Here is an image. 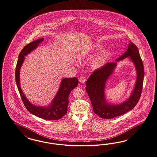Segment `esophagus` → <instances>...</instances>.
<instances>
[{
  "instance_id": "esophagus-1",
  "label": "esophagus",
  "mask_w": 157,
  "mask_h": 157,
  "mask_svg": "<svg viewBox=\"0 0 157 157\" xmlns=\"http://www.w3.org/2000/svg\"><path fill=\"white\" fill-rule=\"evenodd\" d=\"M86 78L85 76H82L79 79V81L80 82L82 83H84L86 82Z\"/></svg>"
}]
</instances>
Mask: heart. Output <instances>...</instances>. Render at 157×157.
I'll list each match as a JSON object with an SVG mask.
<instances>
[{
  "label": "heart",
  "mask_w": 157,
  "mask_h": 157,
  "mask_svg": "<svg viewBox=\"0 0 157 157\" xmlns=\"http://www.w3.org/2000/svg\"><path fill=\"white\" fill-rule=\"evenodd\" d=\"M103 46L100 44H95L92 46L90 49H85L82 50L79 53V56L83 57L88 55L89 53L98 51V50L101 49ZM109 56V52L107 51H104L100 54H99L98 57L93 59L92 62V67L94 68H97L101 67L105 63L107 59Z\"/></svg>",
  "instance_id": "b5f03b06"
}]
</instances>
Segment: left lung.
<instances>
[{
  "mask_svg": "<svg viewBox=\"0 0 157 157\" xmlns=\"http://www.w3.org/2000/svg\"><path fill=\"white\" fill-rule=\"evenodd\" d=\"M127 57H129L134 63L137 76L135 89L126 101L118 105H111L106 103L104 98L105 84L116 67L115 63H107L94 71L86 82V90L93 111L101 118L111 119L125 114L135 107L140 98L144 70L138 48L132 42L129 43L127 50L117 60H121Z\"/></svg>",
  "mask_w": 157,
  "mask_h": 157,
  "instance_id": "1",
  "label": "left lung"
}]
</instances>
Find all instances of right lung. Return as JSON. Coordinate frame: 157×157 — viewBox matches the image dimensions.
I'll use <instances>...</instances> for the list:
<instances>
[{
	"label": "right lung",
	"instance_id": "obj_1",
	"mask_svg": "<svg viewBox=\"0 0 157 157\" xmlns=\"http://www.w3.org/2000/svg\"><path fill=\"white\" fill-rule=\"evenodd\" d=\"M43 40V38L37 39L28 44L22 49L17 63L16 82L22 102L29 113L45 120H58L61 119L67 113L69 94L78 85V79L76 78H64L62 80L59 92H57L51 104L47 107H37L29 103L22 92L20 85V70L25 59V56L35 49Z\"/></svg>",
	"mask_w": 157,
	"mask_h": 157
}]
</instances>
